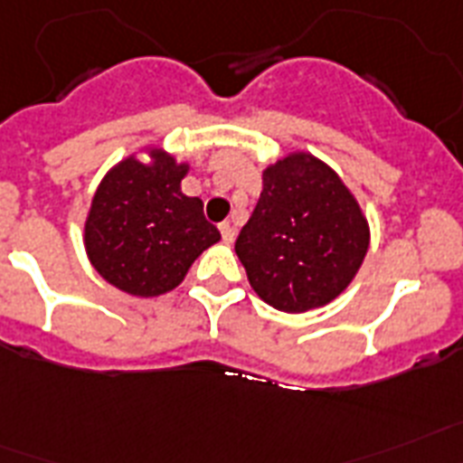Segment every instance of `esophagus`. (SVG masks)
<instances>
[{"instance_id": "esophagus-1", "label": "esophagus", "mask_w": 463, "mask_h": 463, "mask_svg": "<svg viewBox=\"0 0 463 463\" xmlns=\"http://www.w3.org/2000/svg\"><path fill=\"white\" fill-rule=\"evenodd\" d=\"M220 234H222L224 243H232V241H234V227L229 222H222L220 224Z\"/></svg>"}]
</instances>
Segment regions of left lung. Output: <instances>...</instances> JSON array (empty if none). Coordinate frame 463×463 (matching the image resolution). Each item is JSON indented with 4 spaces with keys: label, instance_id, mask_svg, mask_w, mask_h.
Returning <instances> with one entry per match:
<instances>
[{
    "label": "left lung",
    "instance_id": "left-lung-1",
    "mask_svg": "<svg viewBox=\"0 0 463 463\" xmlns=\"http://www.w3.org/2000/svg\"><path fill=\"white\" fill-rule=\"evenodd\" d=\"M234 248L253 291L296 315L345 291L369 248V227L331 167L293 154L265 170L258 205Z\"/></svg>",
    "mask_w": 463,
    "mask_h": 463
}]
</instances>
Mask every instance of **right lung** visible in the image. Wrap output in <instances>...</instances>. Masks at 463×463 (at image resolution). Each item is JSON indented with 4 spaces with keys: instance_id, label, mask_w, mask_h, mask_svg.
I'll return each mask as SVG.
<instances>
[{
    "instance_id": "add662e5",
    "label": "right lung",
    "mask_w": 463,
    "mask_h": 463,
    "mask_svg": "<svg viewBox=\"0 0 463 463\" xmlns=\"http://www.w3.org/2000/svg\"><path fill=\"white\" fill-rule=\"evenodd\" d=\"M186 165L154 154L144 165L128 158L106 175L91 201L85 246L91 265L129 296L172 291L191 262L220 241L203 215V201L182 194Z\"/></svg>"
}]
</instances>
